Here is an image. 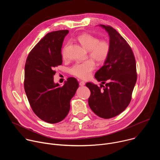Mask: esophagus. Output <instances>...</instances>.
<instances>
[{
    "mask_svg": "<svg viewBox=\"0 0 160 160\" xmlns=\"http://www.w3.org/2000/svg\"><path fill=\"white\" fill-rule=\"evenodd\" d=\"M85 84V83L83 81H80V82H79V85H80V86H84Z\"/></svg>",
    "mask_w": 160,
    "mask_h": 160,
    "instance_id": "34e87169",
    "label": "esophagus"
}]
</instances>
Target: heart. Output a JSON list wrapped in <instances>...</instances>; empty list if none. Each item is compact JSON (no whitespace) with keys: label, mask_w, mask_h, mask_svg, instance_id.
Listing matches in <instances>:
<instances>
[{"label":"heart","mask_w":160,"mask_h":160,"mask_svg":"<svg viewBox=\"0 0 160 160\" xmlns=\"http://www.w3.org/2000/svg\"><path fill=\"white\" fill-rule=\"evenodd\" d=\"M82 46L88 50V56L98 63L105 62L108 58L110 51V43L105 39H101L92 34L84 33L77 38ZM68 43L64 45L62 50L63 57L66 56V48ZM96 68V64L92 59H88L82 62H77L70 69V73L81 79L88 78Z\"/></svg>","instance_id":"heart-1"}]
</instances>
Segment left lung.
Masks as SVG:
<instances>
[{
	"label": "left lung",
	"instance_id": "1",
	"mask_svg": "<svg viewBox=\"0 0 160 160\" xmlns=\"http://www.w3.org/2000/svg\"><path fill=\"white\" fill-rule=\"evenodd\" d=\"M100 26L108 32L111 51L95 78L105 85H85L90 90V109L98 117L108 119L118 115L130 104L138 75L135 56L127 42L111 26Z\"/></svg>",
	"mask_w": 160,
	"mask_h": 160
}]
</instances>
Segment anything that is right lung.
<instances>
[{"instance_id": "right-lung-1", "label": "right lung", "mask_w": 160, "mask_h": 160, "mask_svg": "<svg viewBox=\"0 0 160 160\" xmlns=\"http://www.w3.org/2000/svg\"><path fill=\"white\" fill-rule=\"evenodd\" d=\"M68 30L48 33L30 52L25 66L24 88L35 115L49 123L62 121L69 112L70 100L78 87L70 77L63 86L54 83L55 67L62 62L61 48Z\"/></svg>"}]
</instances>
